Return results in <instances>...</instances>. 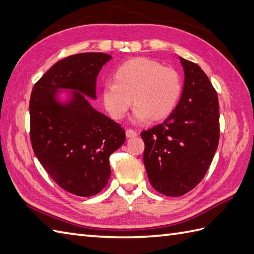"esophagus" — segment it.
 <instances>
[{
    "instance_id": "1",
    "label": "esophagus",
    "mask_w": 254,
    "mask_h": 254,
    "mask_svg": "<svg viewBox=\"0 0 254 254\" xmlns=\"http://www.w3.org/2000/svg\"><path fill=\"white\" fill-rule=\"evenodd\" d=\"M126 135H127V137H135L137 135V132L132 130V128H127V130L126 131Z\"/></svg>"
}]
</instances>
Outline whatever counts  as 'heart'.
Listing matches in <instances>:
<instances>
[{
    "mask_svg": "<svg viewBox=\"0 0 254 254\" xmlns=\"http://www.w3.org/2000/svg\"><path fill=\"white\" fill-rule=\"evenodd\" d=\"M101 91L106 110L116 121L127 116L132 101L133 119L136 121L164 120L179 101L182 84L174 68L147 58H134L124 62Z\"/></svg>",
    "mask_w": 254,
    "mask_h": 254,
    "instance_id": "heart-1",
    "label": "heart"
}]
</instances>
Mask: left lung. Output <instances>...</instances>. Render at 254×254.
I'll return each mask as SVG.
<instances>
[{
	"instance_id": "left-lung-1",
	"label": "left lung",
	"mask_w": 254,
	"mask_h": 254,
	"mask_svg": "<svg viewBox=\"0 0 254 254\" xmlns=\"http://www.w3.org/2000/svg\"><path fill=\"white\" fill-rule=\"evenodd\" d=\"M179 59L185 71L179 102L163 123L141 133L148 180L167 196H181L202 181L219 141L216 90L197 64Z\"/></svg>"
}]
</instances>
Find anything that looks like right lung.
Instances as JSON below:
<instances>
[{
    "instance_id": "right-lung-1",
    "label": "right lung",
    "mask_w": 254,
    "mask_h": 254,
    "mask_svg": "<svg viewBox=\"0 0 254 254\" xmlns=\"http://www.w3.org/2000/svg\"><path fill=\"white\" fill-rule=\"evenodd\" d=\"M111 56L86 52L60 60L35 84L29 102L30 141L58 186L78 196L96 195L111 175L110 155L126 142L119 123L94 109L96 80ZM71 91L66 103L57 99Z\"/></svg>"
}]
</instances>
